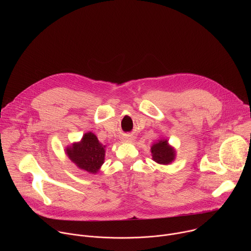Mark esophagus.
<instances>
[{"instance_id":"1","label":"esophagus","mask_w":251,"mask_h":251,"mask_svg":"<svg viewBox=\"0 0 251 251\" xmlns=\"http://www.w3.org/2000/svg\"><path fill=\"white\" fill-rule=\"evenodd\" d=\"M124 141H126V142H131L132 141V139H131V137H125V139H124Z\"/></svg>"}]
</instances>
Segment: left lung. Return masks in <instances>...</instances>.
<instances>
[{"label":"left lung","mask_w":251,"mask_h":251,"mask_svg":"<svg viewBox=\"0 0 251 251\" xmlns=\"http://www.w3.org/2000/svg\"><path fill=\"white\" fill-rule=\"evenodd\" d=\"M152 159L160 165H170L176 159V149L166 138H160L151 146Z\"/></svg>","instance_id":"8db88e82"}]
</instances>
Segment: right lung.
<instances>
[{
	"mask_svg": "<svg viewBox=\"0 0 251 251\" xmlns=\"http://www.w3.org/2000/svg\"><path fill=\"white\" fill-rule=\"evenodd\" d=\"M105 148L92 132L85 133L81 140L66 146L65 153L78 169L97 174L105 159Z\"/></svg>",
	"mask_w": 251,
	"mask_h": 251,
	"instance_id": "add662e5",
	"label": "right lung"
}]
</instances>
